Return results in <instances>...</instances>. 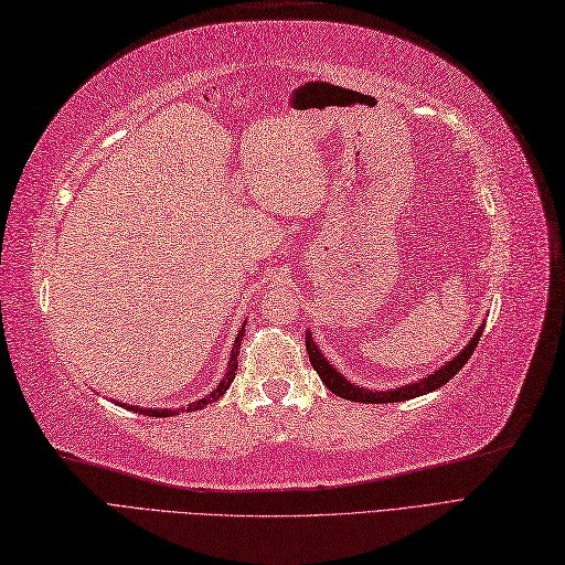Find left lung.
<instances>
[{
  "mask_svg": "<svg viewBox=\"0 0 565 565\" xmlns=\"http://www.w3.org/2000/svg\"><path fill=\"white\" fill-rule=\"evenodd\" d=\"M481 333H483V331L479 329L477 335L469 340L467 348H465L458 356H455L452 361H448L441 371H436V373L427 375V377L420 380V382H413V385L398 387V390H394V392H371V390H361V387H356V385H350V382L344 380V377L331 366V363L321 356V352L317 350V344H315V340H312V335H309V333H307V338H305V348H307L309 361H312V366H315V371L319 373L323 385L329 387L333 394H338L340 398H348V402H361V404H394V402H406V398L423 396V394H427V392H434V390H439L441 385H446V382H448L455 373H460V369L469 361L471 352L477 350Z\"/></svg>",
  "mask_w": 565,
  "mask_h": 565,
  "instance_id": "obj_1",
  "label": "left lung"
}]
</instances>
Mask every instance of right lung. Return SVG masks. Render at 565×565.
<instances>
[{
    "mask_svg": "<svg viewBox=\"0 0 565 565\" xmlns=\"http://www.w3.org/2000/svg\"><path fill=\"white\" fill-rule=\"evenodd\" d=\"M242 338H244V329L239 331V335H236V342H234V350H232V356H230V366H227V373H225V377L217 382V387L209 394V396H204L202 402H194L188 411H199V408H204V406H209V404H213V402H217V398H221L225 392H227V387L232 385V380H234V375H236V356H239V342H242ZM131 411H134V406H129ZM183 411V408H180ZM180 411H152V408H136V413H145V415H152V417H169V415H178Z\"/></svg>",
    "mask_w": 565,
    "mask_h": 565,
    "instance_id": "add662e5",
    "label": "right lung"
}]
</instances>
